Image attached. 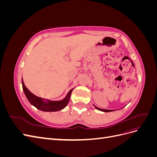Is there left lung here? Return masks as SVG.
Segmentation results:
<instances>
[{
  "label": "left lung",
  "mask_w": 157,
  "mask_h": 157,
  "mask_svg": "<svg viewBox=\"0 0 157 157\" xmlns=\"http://www.w3.org/2000/svg\"><path fill=\"white\" fill-rule=\"evenodd\" d=\"M94 107H96V109H97L98 110H99V111H103V112H111V111H115V110H108V109H100V108H98V107L95 106V105H94Z\"/></svg>",
  "instance_id": "1"
}]
</instances>
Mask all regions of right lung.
Wrapping results in <instances>:
<instances>
[{
  "instance_id": "1",
  "label": "right lung",
  "mask_w": 157,
  "mask_h": 157,
  "mask_svg": "<svg viewBox=\"0 0 157 157\" xmlns=\"http://www.w3.org/2000/svg\"><path fill=\"white\" fill-rule=\"evenodd\" d=\"M21 83L23 92H24L25 96L27 97V99L29 100L31 105L35 107L36 109H39V110L45 112L58 111L61 110V109H64L68 104L71 95V92H72L73 90V88L71 89L67 94L66 97L63 99H62V100L50 101L48 100V99L37 97L35 95L31 93L25 86L23 78L21 80Z\"/></svg>"
}]
</instances>
